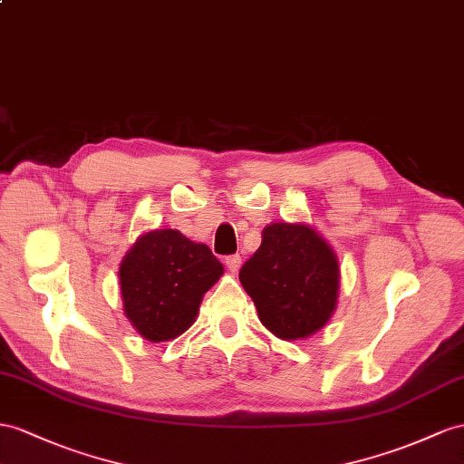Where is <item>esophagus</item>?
Instances as JSON below:
<instances>
[{"label": "esophagus", "instance_id": "1", "mask_svg": "<svg viewBox=\"0 0 464 464\" xmlns=\"http://www.w3.org/2000/svg\"><path fill=\"white\" fill-rule=\"evenodd\" d=\"M225 265H227V268L231 272H237V270L241 268V265H243V258L239 255H231V256L225 258Z\"/></svg>", "mask_w": 464, "mask_h": 464}]
</instances>
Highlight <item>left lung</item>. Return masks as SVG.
I'll return each instance as SVG.
<instances>
[{
	"instance_id": "obj_1",
	"label": "left lung",
	"mask_w": 464,
	"mask_h": 464,
	"mask_svg": "<svg viewBox=\"0 0 464 464\" xmlns=\"http://www.w3.org/2000/svg\"><path fill=\"white\" fill-rule=\"evenodd\" d=\"M263 325L284 341L322 329L335 312L339 263L334 248L304 223H270L239 272Z\"/></svg>"
}]
</instances>
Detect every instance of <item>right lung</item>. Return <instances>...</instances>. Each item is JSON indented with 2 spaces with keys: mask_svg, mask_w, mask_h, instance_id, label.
<instances>
[{
  "mask_svg": "<svg viewBox=\"0 0 464 464\" xmlns=\"http://www.w3.org/2000/svg\"><path fill=\"white\" fill-rule=\"evenodd\" d=\"M221 275L208 245L176 229L149 231L119 266L125 315L147 341L176 339L196 322L201 298Z\"/></svg>",
  "mask_w": 464,
  "mask_h": 464,
  "instance_id": "right-lung-1",
  "label": "right lung"
}]
</instances>
